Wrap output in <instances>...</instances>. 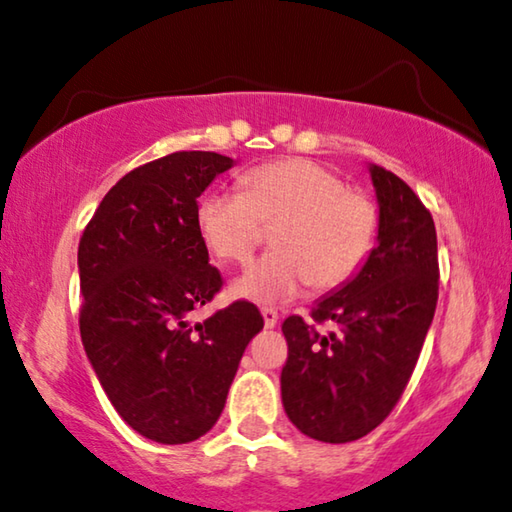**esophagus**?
Instances as JSON below:
<instances>
[{"instance_id": "34e87169", "label": "esophagus", "mask_w": 512, "mask_h": 512, "mask_svg": "<svg viewBox=\"0 0 512 512\" xmlns=\"http://www.w3.org/2000/svg\"><path fill=\"white\" fill-rule=\"evenodd\" d=\"M262 318H264V327H267V330H271V327H276L278 325V311L276 309H262Z\"/></svg>"}]
</instances>
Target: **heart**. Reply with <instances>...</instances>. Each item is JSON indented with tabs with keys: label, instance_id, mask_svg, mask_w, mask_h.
I'll list each match as a JSON object with an SVG mask.
<instances>
[{
	"label": "heart",
	"instance_id": "b5f03b06",
	"mask_svg": "<svg viewBox=\"0 0 512 512\" xmlns=\"http://www.w3.org/2000/svg\"><path fill=\"white\" fill-rule=\"evenodd\" d=\"M274 227L278 252L250 264L231 295L255 304H283L313 283L337 288L363 267L377 241L379 215L365 194L316 161L264 163L241 177V192L217 189L199 201L196 227L224 262H245Z\"/></svg>",
	"mask_w": 512,
	"mask_h": 512
}]
</instances>
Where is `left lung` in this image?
Here are the masks:
<instances>
[{"label":"left lung","mask_w":512,"mask_h":512,"mask_svg":"<svg viewBox=\"0 0 512 512\" xmlns=\"http://www.w3.org/2000/svg\"><path fill=\"white\" fill-rule=\"evenodd\" d=\"M379 206L377 241L363 267L313 306L320 335L299 316L283 323L288 363L281 398L288 419L313 440H358L384 421L417 365L438 302L433 217L391 170L367 163Z\"/></svg>","instance_id":"1"}]
</instances>
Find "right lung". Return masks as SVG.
I'll return each mask as SVG.
<instances>
[{
	"instance_id": "add662e5",
	"label": "right lung",
	"mask_w": 512,
	"mask_h": 512,
	"mask_svg": "<svg viewBox=\"0 0 512 512\" xmlns=\"http://www.w3.org/2000/svg\"><path fill=\"white\" fill-rule=\"evenodd\" d=\"M234 166L215 152L145 163L109 189L79 241L88 363L119 417L161 445L194 442L215 426L245 346L264 327L250 302L187 320L222 288L196 199Z\"/></svg>"
}]
</instances>
